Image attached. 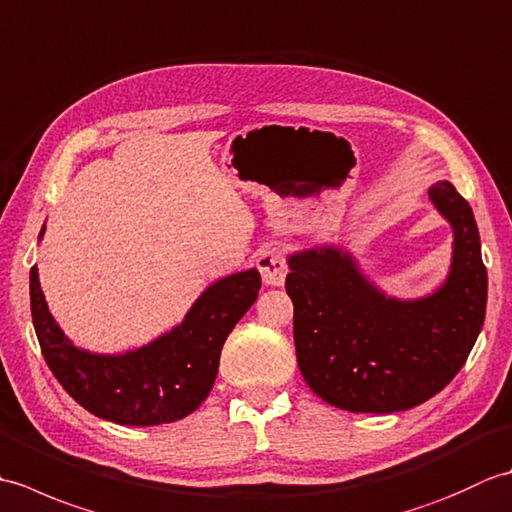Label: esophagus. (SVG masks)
Returning a JSON list of instances; mask_svg holds the SVG:
<instances>
[{
    "label": "esophagus",
    "mask_w": 512,
    "mask_h": 512,
    "mask_svg": "<svg viewBox=\"0 0 512 512\" xmlns=\"http://www.w3.org/2000/svg\"><path fill=\"white\" fill-rule=\"evenodd\" d=\"M257 268L262 273V279L266 286H284L288 275L286 257L275 246H264L257 255Z\"/></svg>",
    "instance_id": "1"
}]
</instances>
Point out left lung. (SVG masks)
<instances>
[{
	"instance_id": "1",
	"label": "left lung",
	"mask_w": 512,
	"mask_h": 512,
	"mask_svg": "<svg viewBox=\"0 0 512 512\" xmlns=\"http://www.w3.org/2000/svg\"><path fill=\"white\" fill-rule=\"evenodd\" d=\"M429 200L453 231L447 279L429 295H387L334 244L288 257L297 363L328 405L354 413L422 405L451 383L480 336L488 277L473 209L447 180L431 184Z\"/></svg>"
}]
</instances>
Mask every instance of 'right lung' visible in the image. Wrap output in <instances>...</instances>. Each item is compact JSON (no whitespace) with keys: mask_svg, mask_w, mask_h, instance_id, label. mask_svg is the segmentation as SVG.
Wrapping results in <instances>:
<instances>
[{"mask_svg":"<svg viewBox=\"0 0 512 512\" xmlns=\"http://www.w3.org/2000/svg\"><path fill=\"white\" fill-rule=\"evenodd\" d=\"M43 233L46 224L39 242ZM259 288L257 268L217 279L176 328L123 354L83 350L65 336L48 310L37 266L30 270V312L50 372L83 409L127 427H154L182 420L209 396L226 336Z\"/></svg>","mask_w":512,"mask_h":512,"instance_id":"add662e5","label":"right lung"}]
</instances>
